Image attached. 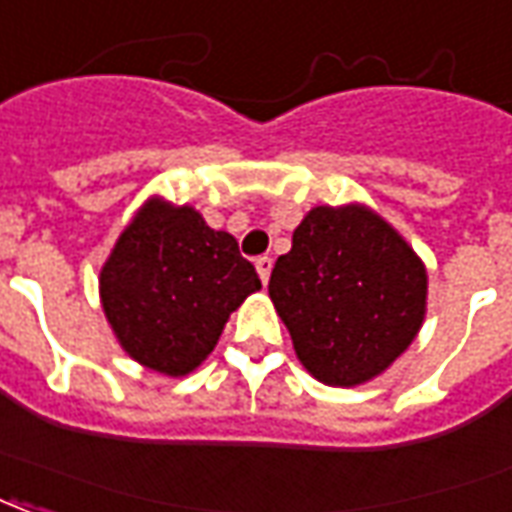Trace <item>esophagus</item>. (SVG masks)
<instances>
[{
    "instance_id": "obj_1",
    "label": "esophagus",
    "mask_w": 512,
    "mask_h": 512,
    "mask_svg": "<svg viewBox=\"0 0 512 512\" xmlns=\"http://www.w3.org/2000/svg\"><path fill=\"white\" fill-rule=\"evenodd\" d=\"M255 268H257V274H260V279H263V285H266L268 276H271V268H274V260H271V257H268V255L257 257Z\"/></svg>"
}]
</instances>
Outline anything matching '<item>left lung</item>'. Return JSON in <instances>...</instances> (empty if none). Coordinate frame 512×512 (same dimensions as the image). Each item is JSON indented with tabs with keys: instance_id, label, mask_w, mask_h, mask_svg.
<instances>
[{
	"instance_id": "obj_1",
	"label": "left lung",
	"mask_w": 512,
	"mask_h": 512,
	"mask_svg": "<svg viewBox=\"0 0 512 512\" xmlns=\"http://www.w3.org/2000/svg\"><path fill=\"white\" fill-rule=\"evenodd\" d=\"M268 295L306 369L350 388L410 347L426 312V268L369 208L317 206L276 260Z\"/></svg>"
}]
</instances>
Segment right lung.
Masks as SVG:
<instances>
[{"label": "right lung", "mask_w": 512, "mask_h": 512, "mask_svg": "<svg viewBox=\"0 0 512 512\" xmlns=\"http://www.w3.org/2000/svg\"><path fill=\"white\" fill-rule=\"evenodd\" d=\"M260 290L238 241L195 208L151 200L113 246L100 274L102 309L124 350L181 377L214 350L230 312Z\"/></svg>", "instance_id": "add662e5"}]
</instances>
